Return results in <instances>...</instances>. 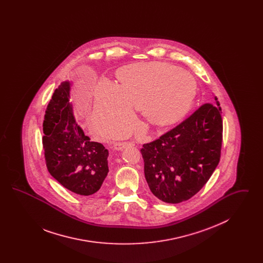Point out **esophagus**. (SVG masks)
Returning <instances> with one entry per match:
<instances>
[{"label":"esophagus","instance_id":"obj_1","mask_svg":"<svg viewBox=\"0 0 263 263\" xmlns=\"http://www.w3.org/2000/svg\"><path fill=\"white\" fill-rule=\"evenodd\" d=\"M129 145H130V143H128V142H122V143L119 142V143H114L113 144V148L116 151H121L126 148L127 146H129Z\"/></svg>","mask_w":263,"mask_h":263}]
</instances>
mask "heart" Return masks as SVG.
I'll use <instances>...</instances> for the list:
<instances>
[{"label":"heart","mask_w":263,"mask_h":263,"mask_svg":"<svg viewBox=\"0 0 263 263\" xmlns=\"http://www.w3.org/2000/svg\"><path fill=\"white\" fill-rule=\"evenodd\" d=\"M120 85L102 79L95 92L92 122L101 133L135 121L133 108L143 110L151 125L163 127L182 119L193 107L197 84L185 71L163 63H142L119 71Z\"/></svg>","instance_id":"1"}]
</instances>
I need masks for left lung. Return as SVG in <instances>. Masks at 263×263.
I'll list each match as a JSON object with an SVG mask.
<instances>
[{"instance_id": "left-lung-1", "label": "left lung", "mask_w": 263, "mask_h": 263, "mask_svg": "<svg viewBox=\"0 0 263 263\" xmlns=\"http://www.w3.org/2000/svg\"><path fill=\"white\" fill-rule=\"evenodd\" d=\"M205 103L187 119L148 144L141 154L152 193L176 204L195 195L217 167L223 139L222 109Z\"/></svg>"}]
</instances>
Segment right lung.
<instances>
[{"label":"right lung","mask_w":263,"mask_h":263,"mask_svg":"<svg viewBox=\"0 0 263 263\" xmlns=\"http://www.w3.org/2000/svg\"><path fill=\"white\" fill-rule=\"evenodd\" d=\"M71 86L65 81L55 89L44 115L42 143L50 175L68 190L88 196L100 190L109 172L108 151L77 123Z\"/></svg>","instance_id":"1"}]
</instances>
